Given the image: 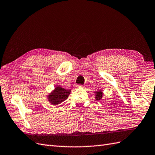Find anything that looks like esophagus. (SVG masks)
I'll return each instance as SVG.
<instances>
[{
  "mask_svg": "<svg viewBox=\"0 0 155 155\" xmlns=\"http://www.w3.org/2000/svg\"><path fill=\"white\" fill-rule=\"evenodd\" d=\"M77 87H78V88H81V87H82V86H80V85H77Z\"/></svg>",
  "mask_w": 155,
  "mask_h": 155,
  "instance_id": "1",
  "label": "esophagus"
}]
</instances>
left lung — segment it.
<instances>
[{"label":"left lung","instance_id":"1","mask_svg":"<svg viewBox=\"0 0 155 155\" xmlns=\"http://www.w3.org/2000/svg\"><path fill=\"white\" fill-rule=\"evenodd\" d=\"M95 98L96 100H101V99L102 98V96H103V92L102 91H96L95 92Z\"/></svg>","mask_w":155,"mask_h":155}]
</instances>
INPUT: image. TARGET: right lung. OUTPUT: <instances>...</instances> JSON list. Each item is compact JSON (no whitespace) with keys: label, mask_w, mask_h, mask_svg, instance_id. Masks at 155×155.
Here are the masks:
<instances>
[{"label":"right lung","mask_w":155,"mask_h":155,"mask_svg":"<svg viewBox=\"0 0 155 155\" xmlns=\"http://www.w3.org/2000/svg\"><path fill=\"white\" fill-rule=\"evenodd\" d=\"M71 92V90H67L60 86H56L55 89L48 95V100L52 105H58L68 98Z\"/></svg>","instance_id":"right-lung-1"}]
</instances>
